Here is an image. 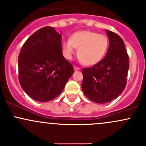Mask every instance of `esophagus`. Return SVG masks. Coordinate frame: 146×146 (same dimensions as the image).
<instances>
[{
	"label": "esophagus",
	"instance_id": "obj_1",
	"mask_svg": "<svg viewBox=\"0 0 146 146\" xmlns=\"http://www.w3.org/2000/svg\"><path fill=\"white\" fill-rule=\"evenodd\" d=\"M74 69L75 71H78V70H81L80 67H77V66H75V65L74 66Z\"/></svg>",
	"mask_w": 146,
	"mask_h": 146
}]
</instances>
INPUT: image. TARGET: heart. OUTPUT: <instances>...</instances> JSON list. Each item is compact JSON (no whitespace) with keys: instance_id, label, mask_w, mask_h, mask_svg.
Segmentation results:
<instances>
[{"instance_id":"b5f03b06","label":"heart","mask_w":146,"mask_h":146,"mask_svg":"<svg viewBox=\"0 0 146 146\" xmlns=\"http://www.w3.org/2000/svg\"><path fill=\"white\" fill-rule=\"evenodd\" d=\"M109 41L105 35L91 31L74 33L70 40L62 43L64 57L71 59L78 48V57L86 65H94L100 62L108 50Z\"/></svg>"}]
</instances>
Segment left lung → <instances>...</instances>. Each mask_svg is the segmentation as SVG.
I'll return each instance as SVG.
<instances>
[{
	"instance_id": "obj_1",
	"label": "left lung",
	"mask_w": 146,
	"mask_h": 146,
	"mask_svg": "<svg viewBox=\"0 0 146 146\" xmlns=\"http://www.w3.org/2000/svg\"><path fill=\"white\" fill-rule=\"evenodd\" d=\"M109 48L103 60L92 67L83 68L82 88L88 98L97 103L112 101L122 93L127 85L129 55L121 37L106 29Z\"/></svg>"
}]
</instances>
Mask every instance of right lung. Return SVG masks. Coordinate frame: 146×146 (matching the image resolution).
<instances>
[{
	"label": "right lung",
	"instance_id": "add662e5",
	"mask_svg": "<svg viewBox=\"0 0 146 146\" xmlns=\"http://www.w3.org/2000/svg\"><path fill=\"white\" fill-rule=\"evenodd\" d=\"M19 82L29 96L48 102L62 93L74 73L72 64L62 55V35L45 27L22 46L19 58Z\"/></svg>",
	"mask_w": 146,
	"mask_h": 146
}]
</instances>
